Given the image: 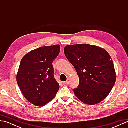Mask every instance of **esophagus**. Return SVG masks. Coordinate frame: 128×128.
Returning <instances> with one entry per match:
<instances>
[{
	"mask_svg": "<svg viewBox=\"0 0 128 128\" xmlns=\"http://www.w3.org/2000/svg\"><path fill=\"white\" fill-rule=\"evenodd\" d=\"M64 83H65V84H66V85H69V84H70V80H69V78H68L67 80H66Z\"/></svg>",
	"mask_w": 128,
	"mask_h": 128,
	"instance_id": "34e87169",
	"label": "esophagus"
}]
</instances>
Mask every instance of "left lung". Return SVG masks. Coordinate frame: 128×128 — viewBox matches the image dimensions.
<instances>
[{"label":"left lung","instance_id":"8db88e82","mask_svg":"<svg viewBox=\"0 0 128 128\" xmlns=\"http://www.w3.org/2000/svg\"><path fill=\"white\" fill-rule=\"evenodd\" d=\"M64 51L79 78V85L74 89L75 96L87 104L102 102L116 81L114 66L109 53L102 48L88 44L68 45Z\"/></svg>","mask_w":128,"mask_h":128}]
</instances>
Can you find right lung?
<instances>
[{"label": "right lung", "instance_id": "obj_1", "mask_svg": "<svg viewBox=\"0 0 128 128\" xmlns=\"http://www.w3.org/2000/svg\"><path fill=\"white\" fill-rule=\"evenodd\" d=\"M59 44L41 47L21 59L16 80L25 98L38 107L53 99L59 89L54 78L52 62L60 52Z\"/></svg>", "mask_w": 128, "mask_h": 128}]
</instances>
